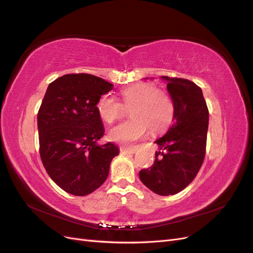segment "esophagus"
<instances>
[{
  "instance_id": "obj_1",
  "label": "esophagus",
  "mask_w": 253,
  "mask_h": 253,
  "mask_svg": "<svg viewBox=\"0 0 253 253\" xmlns=\"http://www.w3.org/2000/svg\"><path fill=\"white\" fill-rule=\"evenodd\" d=\"M120 152L122 153V154H133V153H135V149L134 148L121 147L120 148Z\"/></svg>"
}]
</instances>
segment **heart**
<instances>
[{
  "label": "heart",
  "instance_id": "1",
  "mask_svg": "<svg viewBox=\"0 0 253 253\" xmlns=\"http://www.w3.org/2000/svg\"><path fill=\"white\" fill-rule=\"evenodd\" d=\"M125 109L129 120L110 129L109 138L122 145H131L142 139L150 131L156 135L165 132L172 124L175 106L170 95L153 83H135L120 90L119 101L104 95L96 104L98 116L106 124H113L122 117Z\"/></svg>",
  "mask_w": 253,
  "mask_h": 253
}]
</instances>
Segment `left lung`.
I'll list each match as a JSON object with an SVG mask.
<instances>
[{"label":"left lung","instance_id":"left-lung-1","mask_svg":"<svg viewBox=\"0 0 253 253\" xmlns=\"http://www.w3.org/2000/svg\"><path fill=\"white\" fill-rule=\"evenodd\" d=\"M175 106L174 122L155 143L154 164L139 172L145 187L158 195H173L189 186L206 155L209 111L202 88L192 81L164 76Z\"/></svg>","mask_w":253,"mask_h":253}]
</instances>
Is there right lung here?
Returning <instances> with one entry per match:
<instances>
[{"label": "right lung", "mask_w": 253, "mask_h": 253, "mask_svg": "<svg viewBox=\"0 0 253 253\" xmlns=\"http://www.w3.org/2000/svg\"><path fill=\"white\" fill-rule=\"evenodd\" d=\"M113 84L89 74H67L49 83L38 112L40 157L49 177L65 192L84 196L109 175L119 154L104 134L96 104Z\"/></svg>", "instance_id": "add662e5"}]
</instances>
